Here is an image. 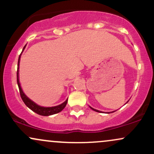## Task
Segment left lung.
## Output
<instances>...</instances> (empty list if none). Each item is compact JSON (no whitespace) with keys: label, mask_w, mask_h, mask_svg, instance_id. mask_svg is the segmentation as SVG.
Wrapping results in <instances>:
<instances>
[{"label":"left lung","mask_w":154,"mask_h":154,"mask_svg":"<svg viewBox=\"0 0 154 154\" xmlns=\"http://www.w3.org/2000/svg\"><path fill=\"white\" fill-rule=\"evenodd\" d=\"M90 107H91V106H90ZM91 109H93V111H97V112H101V111H98V110H96V109H93V108H92V107H91ZM108 114H109V113H108Z\"/></svg>","instance_id":"obj_1"}]
</instances>
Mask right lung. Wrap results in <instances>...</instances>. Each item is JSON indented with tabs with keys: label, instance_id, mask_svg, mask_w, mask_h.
Returning a JSON list of instances; mask_svg holds the SVG:
<instances>
[{
	"label": "right lung",
	"instance_id": "1",
	"mask_svg": "<svg viewBox=\"0 0 154 154\" xmlns=\"http://www.w3.org/2000/svg\"><path fill=\"white\" fill-rule=\"evenodd\" d=\"M26 46V45H25ZM25 46L24 47L23 50L25 48ZM20 57H21V54L19 55V60H18V68H17V84H18V87L19 89V93H20V95L21 98L24 103H25V105L27 106L29 109H30L32 111H34V112L36 113V114H39V115H42V116H50V115H53V114H57V113L60 112L64 109L65 106H66L67 101H68V98L63 102V103L60 104L59 106H53V107H43V106H40L38 105L35 103L34 101L29 99L26 95L24 94V92H23L22 88H21L20 83H19V61H20Z\"/></svg>",
	"mask_w": 154,
	"mask_h": 154
}]
</instances>
